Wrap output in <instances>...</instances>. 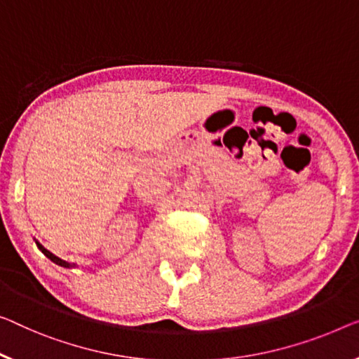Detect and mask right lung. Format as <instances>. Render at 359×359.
I'll return each instance as SVG.
<instances>
[{
	"mask_svg": "<svg viewBox=\"0 0 359 359\" xmlns=\"http://www.w3.org/2000/svg\"><path fill=\"white\" fill-rule=\"evenodd\" d=\"M36 247H39V248L41 250V253H43V255H45V256H46V258H50V259L53 261V263L60 264V266H62V267H71V266H72L71 263H67V261H64V259H61V258H57V256H55V255H53V253H51V251H48L46 248H43V247H41V245H40L39 242H36Z\"/></svg>",
	"mask_w": 359,
	"mask_h": 359,
	"instance_id": "right-lung-1",
	"label": "right lung"
}]
</instances>
